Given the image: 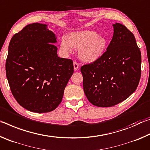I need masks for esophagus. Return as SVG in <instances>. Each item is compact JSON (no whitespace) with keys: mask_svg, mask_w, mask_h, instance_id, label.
Instances as JSON below:
<instances>
[{"mask_svg":"<svg viewBox=\"0 0 150 150\" xmlns=\"http://www.w3.org/2000/svg\"><path fill=\"white\" fill-rule=\"evenodd\" d=\"M73 67H74V70L77 71L79 67V63L77 62H73Z\"/></svg>","mask_w":150,"mask_h":150,"instance_id":"esophagus-1","label":"esophagus"}]
</instances>
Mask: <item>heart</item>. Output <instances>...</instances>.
Returning a JSON list of instances; mask_svg holds the SVG:
<instances>
[{"label":"heart","mask_w":150,"mask_h":150,"mask_svg":"<svg viewBox=\"0 0 150 150\" xmlns=\"http://www.w3.org/2000/svg\"><path fill=\"white\" fill-rule=\"evenodd\" d=\"M107 45V39L99 36L97 32L92 30L72 32L69 35V40L63 37L60 43L61 49L65 52H70L73 46L79 48L80 59L88 63L95 62L102 57Z\"/></svg>","instance_id":"1"}]
</instances>
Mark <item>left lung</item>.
Returning a JSON list of instances; mask_svg holds the SVG:
<instances>
[{
    "label": "left lung",
    "mask_w": 150,
    "mask_h": 150,
    "mask_svg": "<svg viewBox=\"0 0 150 150\" xmlns=\"http://www.w3.org/2000/svg\"><path fill=\"white\" fill-rule=\"evenodd\" d=\"M113 27L112 39L103 56L81 67L85 95L99 107L126 100L136 90L141 77V52L134 34L121 24Z\"/></svg>",
    "instance_id": "8db88e82"
}]
</instances>
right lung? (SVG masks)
Listing matches in <instances>:
<instances>
[{
	"label": "right lung",
	"mask_w": 150,
	"mask_h": 150,
	"mask_svg": "<svg viewBox=\"0 0 150 150\" xmlns=\"http://www.w3.org/2000/svg\"><path fill=\"white\" fill-rule=\"evenodd\" d=\"M56 37L47 25L33 23L12 36L6 60L11 91L20 106L34 112L55 110L73 75L70 59L57 56Z\"/></svg>",
	"instance_id": "add662e5"
}]
</instances>
